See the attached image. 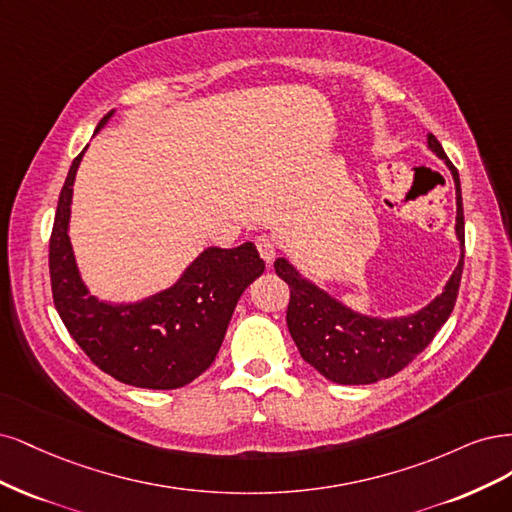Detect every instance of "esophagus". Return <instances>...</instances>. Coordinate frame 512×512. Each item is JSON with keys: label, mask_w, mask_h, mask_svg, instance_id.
Returning a JSON list of instances; mask_svg holds the SVG:
<instances>
[{"label": "esophagus", "mask_w": 512, "mask_h": 512, "mask_svg": "<svg viewBox=\"0 0 512 512\" xmlns=\"http://www.w3.org/2000/svg\"><path fill=\"white\" fill-rule=\"evenodd\" d=\"M255 244H257V251H259L261 259L266 261V263H272L274 257H276V242H274V238L261 234V236H257Z\"/></svg>", "instance_id": "obj_1"}]
</instances>
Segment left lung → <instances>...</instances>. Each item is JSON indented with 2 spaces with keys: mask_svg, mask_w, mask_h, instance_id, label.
Wrapping results in <instances>:
<instances>
[{
  "mask_svg": "<svg viewBox=\"0 0 512 512\" xmlns=\"http://www.w3.org/2000/svg\"><path fill=\"white\" fill-rule=\"evenodd\" d=\"M427 146L447 163L455 180V234L461 246V257L444 291L425 308L415 315L393 319L359 315L310 283L285 257L274 261L276 274L291 289L287 308L291 338L298 344L304 361L321 372L327 381L338 385H372L398 374L434 340L438 329L451 317L461 270H464V206H461L459 174L436 136L427 134Z\"/></svg>",
  "mask_w": 512,
  "mask_h": 512,
  "instance_id": "obj_1",
  "label": "left lung"
}]
</instances>
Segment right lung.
<instances>
[{
    "instance_id": "right-lung-1",
    "label": "right lung",
    "mask_w": 512,
    "mask_h": 512,
    "mask_svg": "<svg viewBox=\"0 0 512 512\" xmlns=\"http://www.w3.org/2000/svg\"><path fill=\"white\" fill-rule=\"evenodd\" d=\"M114 114L97 123L95 134ZM87 151V148H85ZM82 151L59 193L48 268L55 308L93 364L117 381L142 389H178L217 357L244 289L266 270L253 242L236 249L208 246L170 289L134 304L93 298L82 283L72 242L70 206Z\"/></svg>"
}]
</instances>
